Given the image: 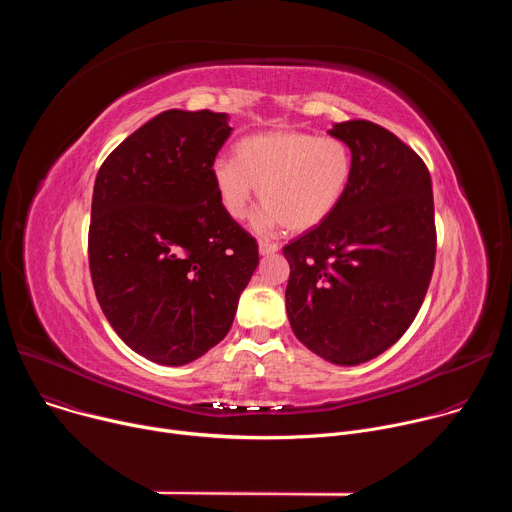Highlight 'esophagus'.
<instances>
[{
    "instance_id": "34e87169",
    "label": "esophagus",
    "mask_w": 512,
    "mask_h": 512,
    "mask_svg": "<svg viewBox=\"0 0 512 512\" xmlns=\"http://www.w3.org/2000/svg\"><path fill=\"white\" fill-rule=\"evenodd\" d=\"M279 251V245L277 243H271V241H259V253L261 255H273Z\"/></svg>"
}]
</instances>
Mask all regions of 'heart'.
Wrapping results in <instances>:
<instances>
[{
  "mask_svg": "<svg viewBox=\"0 0 512 512\" xmlns=\"http://www.w3.org/2000/svg\"><path fill=\"white\" fill-rule=\"evenodd\" d=\"M354 178V156L340 137H318L306 131H265L241 139L235 160L212 166V182L229 216H247L259 186L267 208L263 225H283L306 233L338 210Z\"/></svg>",
  "mask_w": 512,
  "mask_h": 512,
  "instance_id": "obj_1",
  "label": "heart"
}]
</instances>
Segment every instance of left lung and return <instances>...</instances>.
Segmentation results:
<instances>
[{"label": "left lung", "instance_id": "1", "mask_svg": "<svg viewBox=\"0 0 512 512\" xmlns=\"http://www.w3.org/2000/svg\"><path fill=\"white\" fill-rule=\"evenodd\" d=\"M354 178L338 210L283 247L285 308L302 344L334 364L367 362L415 320L435 263L433 192L425 162L389 129L350 119Z\"/></svg>", "mask_w": 512, "mask_h": 512}]
</instances>
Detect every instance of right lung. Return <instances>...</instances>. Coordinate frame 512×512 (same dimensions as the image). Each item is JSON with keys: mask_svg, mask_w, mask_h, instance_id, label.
I'll list each match as a JSON object with an SVG mask.
<instances>
[{"mask_svg": "<svg viewBox=\"0 0 512 512\" xmlns=\"http://www.w3.org/2000/svg\"><path fill=\"white\" fill-rule=\"evenodd\" d=\"M233 127L225 113L170 109L123 139L99 168L89 267L99 306L137 354L192 362L233 326L259 245L212 182Z\"/></svg>", "mask_w": 512, "mask_h": 512, "instance_id": "right-lung-1", "label": "right lung"}]
</instances>
